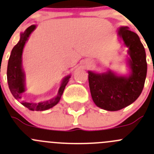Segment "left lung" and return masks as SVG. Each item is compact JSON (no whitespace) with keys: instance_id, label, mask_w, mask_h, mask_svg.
Here are the masks:
<instances>
[{"instance_id":"obj_1","label":"left lung","mask_w":154,"mask_h":154,"mask_svg":"<svg viewBox=\"0 0 154 154\" xmlns=\"http://www.w3.org/2000/svg\"><path fill=\"white\" fill-rule=\"evenodd\" d=\"M118 35L129 48L130 75L118 76L110 70L102 74L88 71L93 100L97 106L109 111L121 110L139 97L147 71L146 52L137 34L127 27H121Z\"/></svg>"}]
</instances>
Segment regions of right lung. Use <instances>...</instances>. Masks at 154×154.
I'll return each instance as SVG.
<instances>
[{
	"label": "right lung",
	"mask_w": 154,
	"mask_h": 154,
	"mask_svg": "<svg viewBox=\"0 0 154 154\" xmlns=\"http://www.w3.org/2000/svg\"><path fill=\"white\" fill-rule=\"evenodd\" d=\"M35 28V25L30 26L26 29L24 32L20 34V41L12 49L11 54L8 60V70H7L8 87L15 99L20 100H21L22 94L25 91V75L22 69V53L26 41L28 39L30 34ZM70 77V76L69 75L63 79L60 89L58 91L57 95L55 97L39 103H31V102H25L21 100V104L28 108L29 110H36V111H43L53 107L60 101Z\"/></svg>",
	"instance_id": "right-lung-1"
}]
</instances>
